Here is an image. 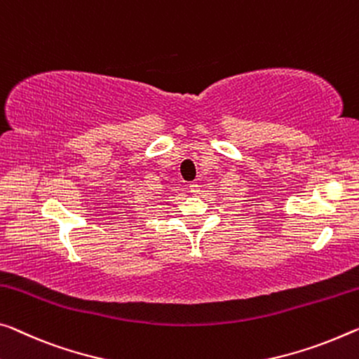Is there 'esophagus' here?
I'll use <instances>...</instances> for the list:
<instances>
[{"label": "esophagus", "mask_w": 359, "mask_h": 359, "mask_svg": "<svg viewBox=\"0 0 359 359\" xmlns=\"http://www.w3.org/2000/svg\"><path fill=\"white\" fill-rule=\"evenodd\" d=\"M189 191L194 192V194H197V192H198V186H197V184H191V186H189Z\"/></svg>", "instance_id": "34e87169"}]
</instances>
